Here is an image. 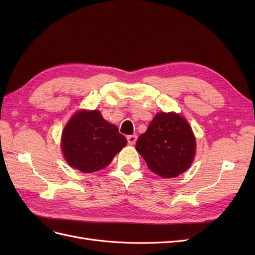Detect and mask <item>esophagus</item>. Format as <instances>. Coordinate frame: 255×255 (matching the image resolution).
<instances>
[{"label":"esophagus","mask_w":255,"mask_h":255,"mask_svg":"<svg viewBox=\"0 0 255 255\" xmlns=\"http://www.w3.org/2000/svg\"><path fill=\"white\" fill-rule=\"evenodd\" d=\"M136 140H137V136L136 135H129L128 136V141L129 144H135L136 143Z\"/></svg>","instance_id":"esophagus-1"}]
</instances>
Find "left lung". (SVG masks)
<instances>
[{"label":"left lung","mask_w":255,"mask_h":255,"mask_svg":"<svg viewBox=\"0 0 255 255\" xmlns=\"http://www.w3.org/2000/svg\"><path fill=\"white\" fill-rule=\"evenodd\" d=\"M196 149V137L189 122L174 112L157 113L136 142V150L148 168L164 179L186 171L195 159Z\"/></svg>","instance_id":"obj_1"}]
</instances>
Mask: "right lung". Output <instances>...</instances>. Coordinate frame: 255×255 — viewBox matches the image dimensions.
<instances>
[{
    "label": "right lung",
    "mask_w": 255,
    "mask_h": 255,
    "mask_svg": "<svg viewBox=\"0 0 255 255\" xmlns=\"http://www.w3.org/2000/svg\"><path fill=\"white\" fill-rule=\"evenodd\" d=\"M128 141L118 128L98 110H80L68 120L60 146L67 164L84 173L101 170L111 164Z\"/></svg>",
    "instance_id": "obj_1"
}]
</instances>
